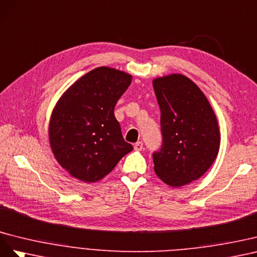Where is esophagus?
<instances>
[{
  "label": "esophagus",
  "mask_w": 257,
  "mask_h": 257,
  "mask_svg": "<svg viewBox=\"0 0 257 257\" xmlns=\"http://www.w3.org/2000/svg\"><path fill=\"white\" fill-rule=\"evenodd\" d=\"M134 148H135L136 151H142L143 150V144H142V142H137L134 145Z\"/></svg>",
  "instance_id": "esophagus-1"
}]
</instances>
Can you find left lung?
I'll return each mask as SVG.
<instances>
[{"instance_id": "left-lung-1", "label": "left lung", "mask_w": 257, "mask_h": 257, "mask_svg": "<svg viewBox=\"0 0 257 257\" xmlns=\"http://www.w3.org/2000/svg\"><path fill=\"white\" fill-rule=\"evenodd\" d=\"M160 107L163 144L153 154L157 177L171 187L184 186L206 173L221 144L216 115L192 79L173 73L153 79Z\"/></svg>"}]
</instances>
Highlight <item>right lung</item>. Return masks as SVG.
I'll return each instance as SVG.
<instances>
[{
  "label": "right lung",
  "instance_id": "right-lung-1",
  "mask_svg": "<svg viewBox=\"0 0 257 257\" xmlns=\"http://www.w3.org/2000/svg\"><path fill=\"white\" fill-rule=\"evenodd\" d=\"M128 73L100 67L63 92L50 116L48 137L54 156L73 178L103 179L134 150L123 140L114 107L131 84Z\"/></svg>",
  "mask_w": 257,
  "mask_h": 257
}]
</instances>
